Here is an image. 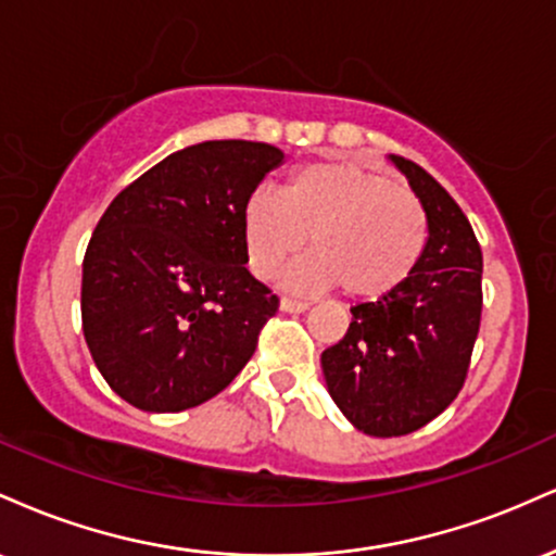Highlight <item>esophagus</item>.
<instances>
[{"label":"esophagus","instance_id":"34e87169","mask_svg":"<svg viewBox=\"0 0 556 556\" xmlns=\"http://www.w3.org/2000/svg\"><path fill=\"white\" fill-rule=\"evenodd\" d=\"M279 308L287 311V314H303V311H308V303H305V300H295V298H282L279 300Z\"/></svg>","mask_w":556,"mask_h":556}]
</instances>
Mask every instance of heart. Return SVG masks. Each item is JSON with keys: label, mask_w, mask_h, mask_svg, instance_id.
Listing matches in <instances>:
<instances>
[{"label": "heart", "mask_w": 556, "mask_h": 556, "mask_svg": "<svg viewBox=\"0 0 556 556\" xmlns=\"http://www.w3.org/2000/svg\"><path fill=\"white\" fill-rule=\"evenodd\" d=\"M248 269L274 279L311 238L314 256L287 274L295 290L342 287L379 300L416 271L429 242V214L405 185L350 159H318L287 177L282 193L253 190L240 214Z\"/></svg>", "instance_id": "1"}]
</instances>
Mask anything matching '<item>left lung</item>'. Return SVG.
I'll use <instances>...</instances> for the list:
<instances>
[{
    "label": "left lung",
    "instance_id": "obj_1",
    "mask_svg": "<svg viewBox=\"0 0 556 556\" xmlns=\"http://www.w3.org/2000/svg\"><path fill=\"white\" fill-rule=\"evenodd\" d=\"M429 214L416 271L350 308L348 334L321 353L331 400L368 437L418 431L460 394L481 327L483 256L468 216L424 167L392 156Z\"/></svg>",
    "mask_w": 556,
    "mask_h": 556
}]
</instances>
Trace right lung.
I'll return each instance as SVG.
<instances>
[{"label":"right lung","mask_w":556,"mask_h":556,"mask_svg":"<svg viewBox=\"0 0 556 556\" xmlns=\"http://www.w3.org/2000/svg\"><path fill=\"white\" fill-rule=\"evenodd\" d=\"M285 162L277 146L203 140L130 182L83 258L91 358L138 410L180 413L219 394L256 353L271 295L245 269V198Z\"/></svg>","instance_id":"obj_1"}]
</instances>
